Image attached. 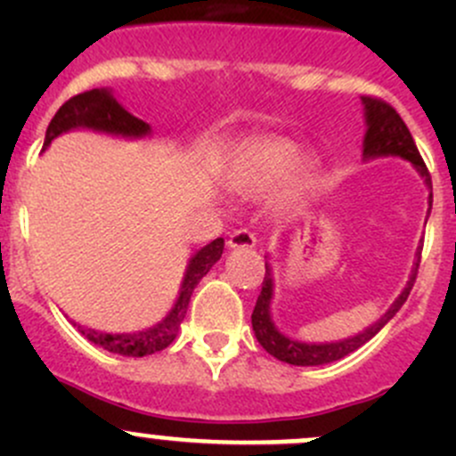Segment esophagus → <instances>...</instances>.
I'll return each instance as SVG.
<instances>
[{
    "mask_svg": "<svg viewBox=\"0 0 456 456\" xmlns=\"http://www.w3.org/2000/svg\"><path fill=\"white\" fill-rule=\"evenodd\" d=\"M227 245L229 249H251V247H256V236L251 232H247V229H238V232H233L229 236Z\"/></svg>",
    "mask_w": 456,
    "mask_h": 456,
    "instance_id": "obj_1",
    "label": "esophagus"
}]
</instances>
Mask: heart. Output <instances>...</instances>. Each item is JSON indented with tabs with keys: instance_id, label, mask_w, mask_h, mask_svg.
I'll return each instance as SVG.
<instances>
[{
	"instance_id": "heart-1",
	"label": "heart",
	"mask_w": 456,
	"mask_h": 456,
	"mask_svg": "<svg viewBox=\"0 0 456 456\" xmlns=\"http://www.w3.org/2000/svg\"><path fill=\"white\" fill-rule=\"evenodd\" d=\"M223 181L242 196L265 194L278 185L280 209H296L314 194L317 160L300 156V147L282 136H254L233 147L223 167Z\"/></svg>"
}]
</instances>
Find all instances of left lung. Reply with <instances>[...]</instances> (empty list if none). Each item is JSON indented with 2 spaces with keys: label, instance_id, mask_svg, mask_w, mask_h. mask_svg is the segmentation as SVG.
<instances>
[{
  "label": "left lung",
  "instance_id": "left-lung-1",
  "mask_svg": "<svg viewBox=\"0 0 456 456\" xmlns=\"http://www.w3.org/2000/svg\"><path fill=\"white\" fill-rule=\"evenodd\" d=\"M362 105H364V123H366L362 159L372 160V159H384V156H399V159L408 160V163L419 172V176L424 178L426 187L430 190V196H428V209H430L432 207L430 174H428L424 160H421L419 156V150H417L406 123H403L402 117H399V114L381 99L362 96ZM415 257L417 260L415 265H412L411 278H408L406 287L402 289V293L395 297L393 305L388 306V311H386L375 324L366 326L364 330L351 335V338L338 339V342H302V339L289 338V335L280 333L273 317H271V300H273V271H271L269 260H266L265 282H262V291L260 296H257L254 314H251V326H254L256 339L260 342V346L265 348L269 355H273L275 360L280 362H287V364L291 366H322V364H330V362L342 360V357H346L348 353L364 346L370 338H375V335L379 333L390 320H393L395 314L402 309L403 302H406L408 296H411L412 282H415L417 266H419V257H421V247H417Z\"/></svg>",
  "mask_w": 456,
  "mask_h": 456
}]
</instances>
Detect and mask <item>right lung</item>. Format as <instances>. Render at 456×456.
I'll list each match as a JSON object with an SVG mask.
<instances>
[{"label":"right lung","instance_id":"obj_1","mask_svg":"<svg viewBox=\"0 0 456 456\" xmlns=\"http://www.w3.org/2000/svg\"><path fill=\"white\" fill-rule=\"evenodd\" d=\"M79 127L103 132V134L123 136V139H145V136L151 134V127L145 121H141V118H136L134 114L127 112L114 99L112 90H108V87H94V90L81 92V94L66 101L57 110L48 130H45L44 150L57 136L66 134L70 130H79ZM223 249L224 240L223 238H216V240H211L209 245H205L190 257L176 302L169 309V314L160 322H156L154 326H150V329L136 330V333H103V330L81 329L79 326L81 333L96 346L123 357H145L151 355V353L163 351V348H167L176 339L181 322L187 315V306H190L196 284L220 260Z\"/></svg>","mask_w":456,"mask_h":456}]
</instances>
